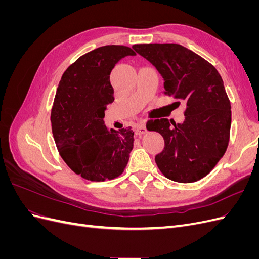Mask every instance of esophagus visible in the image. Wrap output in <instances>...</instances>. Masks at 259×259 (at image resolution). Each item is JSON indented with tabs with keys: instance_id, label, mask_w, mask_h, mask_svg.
Listing matches in <instances>:
<instances>
[{
	"instance_id": "1",
	"label": "esophagus",
	"mask_w": 259,
	"mask_h": 259,
	"mask_svg": "<svg viewBox=\"0 0 259 259\" xmlns=\"http://www.w3.org/2000/svg\"><path fill=\"white\" fill-rule=\"evenodd\" d=\"M134 131H135V133H136L137 135H143V134H145V133L147 132L146 126H145V124H144V123L137 124L136 126L134 127Z\"/></svg>"
}]
</instances>
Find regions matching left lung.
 Returning a JSON list of instances; mask_svg holds the SVG:
<instances>
[{
  "mask_svg": "<svg viewBox=\"0 0 259 259\" xmlns=\"http://www.w3.org/2000/svg\"><path fill=\"white\" fill-rule=\"evenodd\" d=\"M133 49L162 75L163 93L186 104L183 123L147 122V130L160 133L165 143L155 155L156 165L174 182H197L214 168L228 147L231 106L222 76L183 45L136 44Z\"/></svg>",
  "mask_w": 259,
  "mask_h": 259,
  "instance_id": "left-lung-1",
  "label": "left lung"
}]
</instances>
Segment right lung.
Instances as JSON below:
<instances>
[{
    "label": "right lung",
    "mask_w": 259,
    "mask_h": 259,
    "mask_svg": "<svg viewBox=\"0 0 259 259\" xmlns=\"http://www.w3.org/2000/svg\"><path fill=\"white\" fill-rule=\"evenodd\" d=\"M135 55L123 45L93 50L68 67L57 88L51 113L55 143L67 165L92 182L120 176L134 146L131 127L108 130L104 117L114 100L112 69Z\"/></svg>",
    "instance_id": "right-lung-1"
}]
</instances>
